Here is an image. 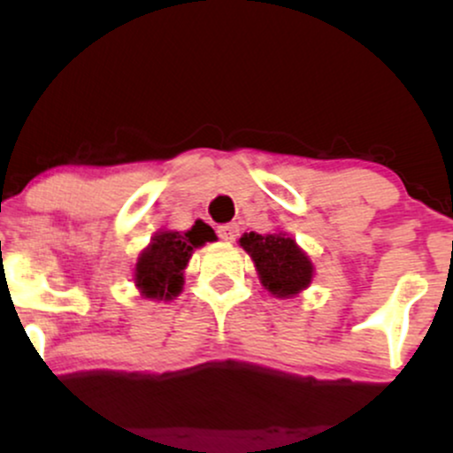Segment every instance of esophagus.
I'll list each match as a JSON object with an SVG mask.
<instances>
[{"mask_svg": "<svg viewBox=\"0 0 453 453\" xmlns=\"http://www.w3.org/2000/svg\"><path fill=\"white\" fill-rule=\"evenodd\" d=\"M217 234H219L221 241H236L238 236V226L236 223H223V226L217 227Z\"/></svg>", "mask_w": 453, "mask_h": 453, "instance_id": "34e87169", "label": "esophagus"}]
</instances>
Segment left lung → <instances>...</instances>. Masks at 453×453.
<instances>
[{"instance_id": "8db88e82", "label": "left lung", "mask_w": 453, "mask_h": 453, "mask_svg": "<svg viewBox=\"0 0 453 453\" xmlns=\"http://www.w3.org/2000/svg\"><path fill=\"white\" fill-rule=\"evenodd\" d=\"M241 247L253 257L262 285L270 294L288 298L311 283L313 266L288 234H244Z\"/></svg>"}]
</instances>
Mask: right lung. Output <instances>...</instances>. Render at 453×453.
<instances>
[{"mask_svg": "<svg viewBox=\"0 0 453 453\" xmlns=\"http://www.w3.org/2000/svg\"><path fill=\"white\" fill-rule=\"evenodd\" d=\"M215 241L206 223L196 221L189 232H159L136 264V283L147 298L170 300L183 288V270L196 247Z\"/></svg>", "mask_w": 453, "mask_h": 453, "instance_id": "1", "label": "right lung"}]
</instances>
